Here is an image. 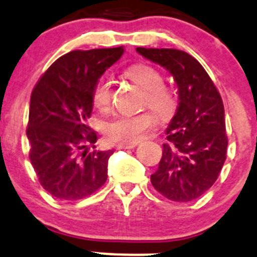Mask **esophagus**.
<instances>
[{
  "label": "esophagus",
  "mask_w": 257,
  "mask_h": 257,
  "mask_svg": "<svg viewBox=\"0 0 257 257\" xmlns=\"http://www.w3.org/2000/svg\"><path fill=\"white\" fill-rule=\"evenodd\" d=\"M137 146V143H131V145H126V143H119L116 145L117 150H129V148H134Z\"/></svg>",
  "instance_id": "obj_1"
}]
</instances>
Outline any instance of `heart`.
Here are the masks:
<instances>
[{
	"mask_svg": "<svg viewBox=\"0 0 257 257\" xmlns=\"http://www.w3.org/2000/svg\"><path fill=\"white\" fill-rule=\"evenodd\" d=\"M128 80L145 90V102L155 110L158 116L167 119L176 109V97L165 86V77L161 72L151 64H134L124 72ZM111 82L100 78L92 88V104L100 111L109 109L111 104ZM156 124L153 112L145 111L136 115H117L104 126L106 140L114 143H137L147 131Z\"/></svg>",
	"mask_w": 257,
	"mask_h": 257,
	"instance_id": "1",
	"label": "heart"
}]
</instances>
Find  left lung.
I'll use <instances>...</instances> for the list:
<instances>
[{"label": "left lung", "mask_w": 257, "mask_h": 257, "mask_svg": "<svg viewBox=\"0 0 257 257\" xmlns=\"http://www.w3.org/2000/svg\"><path fill=\"white\" fill-rule=\"evenodd\" d=\"M146 59L166 68L179 92V106L166 129L162 158L151 175L153 188L174 201H190L207 193L227 157L224 106L203 66L186 52L137 48Z\"/></svg>", "instance_id": "8db88e82"}]
</instances>
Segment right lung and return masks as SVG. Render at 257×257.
<instances>
[{
  "mask_svg": "<svg viewBox=\"0 0 257 257\" xmlns=\"http://www.w3.org/2000/svg\"><path fill=\"white\" fill-rule=\"evenodd\" d=\"M123 53V47L72 50L47 69L31 92L29 157L40 185L54 198L80 200L106 181L112 150L88 152L97 137L87 120L93 86Z\"/></svg>",
  "mask_w": 257,
  "mask_h": 257,
  "instance_id": "obj_1",
  "label": "right lung"
}]
</instances>
